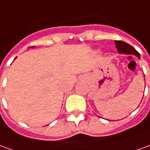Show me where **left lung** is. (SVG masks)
I'll list each match as a JSON object with an SVG mask.
<instances>
[{
    "label": "left lung",
    "mask_w": 150,
    "mask_h": 150,
    "mask_svg": "<svg viewBox=\"0 0 150 150\" xmlns=\"http://www.w3.org/2000/svg\"><path fill=\"white\" fill-rule=\"evenodd\" d=\"M115 43L119 53H126V54H133V55H136L138 58H141L140 53H138L132 46L128 45L127 43L123 42V41H121V40H115Z\"/></svg>",
    "instance_id": "1"
}]
</instances>
